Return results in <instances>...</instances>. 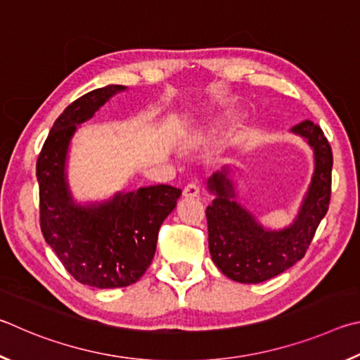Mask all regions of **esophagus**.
<instances>
[{
	"instance_id": "1",
	"label": "esophagus",
	"mask_w": 360,
	"mask_h": 360,
	"mask_svg": "<svg viewBox=\"0 0 360 360\" xmlns=\"http://www.w3.org/2000/svg\"><path fill=\"white\" fill-rule=\"evenodd\" d=\"M199 193H200L199 186H198V184H194V181H191V184H188L185 186V190H184L185 198H196V196H199Z\"/></svg>"
}]
</instances>
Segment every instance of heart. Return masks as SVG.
I'll return each instance as SVG.
<instances>
[{"label":"heart","instance_id":"1","mask_svg":"<svg viewBox=\"0 0 360 360\" xmlns=\"http://www.w3.org/2000/svg\"><path fill=\"white\" fill-rule=\"evenodd\" d=\"M219 126V120H212V122L209 124H205L202 129H200L196 136H193V139H198V137H202L205 134H210V132L215 131Z\"/></svg>","mask_w":360,"mask_h":360}]
</instances>
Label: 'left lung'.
Returning a JSON list of instances; mask_svg holds the SVG:
<instances>
[{
	"instance_id": "left-lung-1",
	"label": "left lung",
	"mask_w": 360,
	"mask_h": 360,
	"mask_svg": "<svg viewBox=\"0 0 360 360\" xmlns=\"http://www.w3.org/2000/svg\"><path fill=\"white\" fill-rule=\"evenodd\" d=\"M292 134L313 150L314 169L297 217L283 229H267L237 202L232 169L224 166L207 180L213 202L207 207L209 250L215 266L238 283H261L285 272L305 256L330 202L332 148L323 129L310 120L295 124Z\"/></svg>"
}]
</instances>
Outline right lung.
I'll return each mask as SVG.
<instances>
[{"label":"right lung","mask_w":360,"mask_h":360,"mask_svg":"<svg viewBox=\"0 0 360 360\" xmlns=\"http://www.w3.org/2000/svg\"><path fill=\"white\" fill-rule=\"evenodd\" d=\"M124 90V85H107L69 104L36 162L42 236L75 280L99 289L124 288L141 278L155 256L161 224L181 194L175 186L155 185L96 202L72 198L66 170L72 137Z\"/></svg>","instance_id":"add662e5"}]
</instances>
